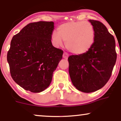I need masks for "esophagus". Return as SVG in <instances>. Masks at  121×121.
<instances>
[{"mask_svg": "<svg viewBox=\"0 0 121 121\" xmlns=\"http://www.w3.org/2000/svg\"><path fill=\"white\" fill-rule=\"evenodd\" d=\"M68 57H69L68 54L67 53L64 52V53H63V58H64V59H67L68 58Z\"/></svg>", "mask_w": 121, "mask_h": 121, "instance_id": "obj_1", "label": "esophagus"}]
</instances>
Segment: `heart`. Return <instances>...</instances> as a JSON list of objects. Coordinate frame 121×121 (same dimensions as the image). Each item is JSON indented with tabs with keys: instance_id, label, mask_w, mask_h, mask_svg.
Masks as SVG:
<instances>
[{
	"instance_id": "obj_1",
	"label": "heart",
	"mask_w": 121,
	"mask_h": 121,
	"mask_svg": "<svg viewBox=\"0 0 121 121\" xmlns=\"http://www.w3.org/2000/svg\"><path fill=\"white\" fill-rule=\"evenodd\" d=\"M58 33L52 35L53 44L62 47L66 43L67 49L77 55L88 52L95 42V32L92 25L88 21H70L58 26Z\"/></svg>"
}]
</instances>
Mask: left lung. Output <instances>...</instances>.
Returning <instances> with one entry per match:
<instances>
[{"instance_id":"left-lung-1","label":"left lung","mask_w":121,"mask_h":121,"mask_svg":"<svg viewBox=\"0 0 121 121\" xmlns=\"http://www.w3.org/2000/svg\"><path fill=\"white\" fill-rule=\"evenodd\" d=\"M95 32V42L85 54L68 58L73 84L80 91L92 92L101 89L110 79L117 59L114 37L99 21L89 20Z\"/></svg>"}]
</instances>
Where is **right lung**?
<instances>
[{
    "mask_svg": "<svg viewBox=\"0 0 121 121\" xmlns=\"http://www.w3.org/2000/svg\"><path fill=\"white\" fill-rule=\"evenodd\" d=\"M52 21L30 23L13 36L7 54L11 76L21 87L40 92L52 82L63 52L52 45Z\"/></svg>",
    "mask_w": 121,
    "mask_h": 121,
    "instance_id": "right-lung-1",
    "label": "right lung"
}]
</instances>
